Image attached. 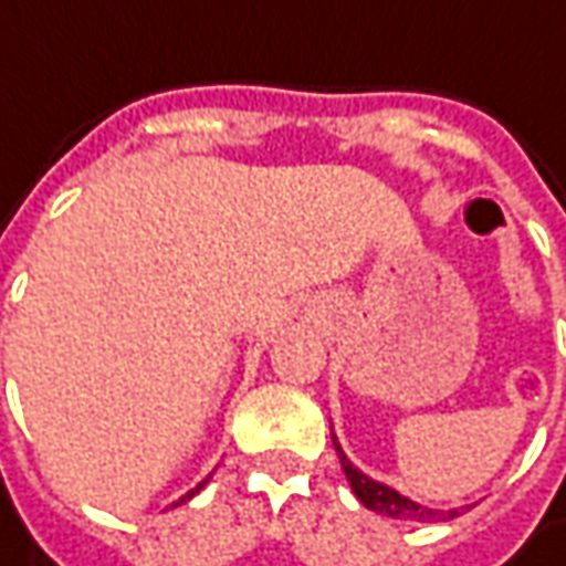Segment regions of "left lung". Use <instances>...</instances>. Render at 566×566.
Instances as JSON below:
<instances>
[{
  "mask_svg": "<svg viewBox=\"0 0 566 566\" xmlns=\"http://www.w3.org/2000/svg\"><path fill=\"white\" fill-rule=\"evenodd\" d=\"M333 433V427H331ZM333 446H336V454H339V463H343L345 479H348V485L355 491V497L367 506V510L379 512V515H388V518H400V522H439V518H446V515H458L461 510H430V506H421L416 500H409L400 491H394L391 485H385V482H376V479H369L367 473H360L355 463L348 461V454L339 446V439L333 433Z\"/></svg>",
  "mask_w": 566,
  "mask_h": 566,
  "instance_id": "left-lung-1",
  "label": "left lung"
}]
</instances>
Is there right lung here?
Here are the masks:
<instances>
[{
    "instance_id": "right-lung-1",
    "label": "right lung",
    "mask_w": 566,
    "mask_h": 566,
    "mask_svg": "<svg viewBox=\"0 0 566 566\" xmlns=\"http://www.w3.org/2000/svg\"><path fill=\"white\" fill-rule=\"evenodd\" d=\"M206 482H209V479H202V482H199V485H197V488H193V491H187L185 497H178V500H175L172 506H181V503H187V500L193 497V494H199V491H202V488H206Z\"/></svg>"
}]
</instances>
